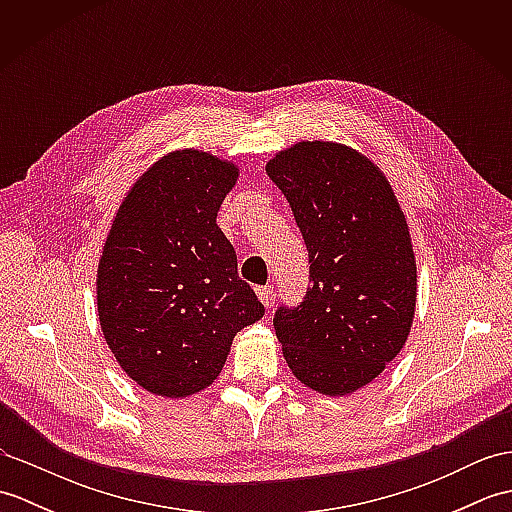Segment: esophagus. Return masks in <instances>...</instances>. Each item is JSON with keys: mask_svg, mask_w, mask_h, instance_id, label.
Listing matches in <instances>:
<instances>
[{"mask_svg": "<svg viewBox=\"0 0 512 512\" xmlns=\"http://www.w3.org/2000/svg\"><path fill=\"white\" fill-rule=\"evenodd\" d=\"M257 297H259V301L264 303V308H270V306H273V288H270V286L257 288Z\"/></svg>", "mask_w": 512, "mask_h": 512, "instance_id": "obj_1", "label": "esophagus"}]
</instances>
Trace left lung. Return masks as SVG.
<instances>
[{"label":"left lung","instance_id":"8db88e82","mask_svg":"<svg viewBox=\"0 0 512 512\" xmlns=\"http://www.w3.org/2000/svg\"><path fill=\"white\" fill-rule=\"evenodd\" d=\"M310 255L297 308L275 312L288 367L323 396H347L383 374L416 314V255L385 173L332 140H301L266 162Z\"/></svg>","mask_w":512,"mask_h":512}]
</instances>
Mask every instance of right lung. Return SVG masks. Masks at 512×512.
<instances>
[{
	"label": "right lung",
	"mask_w": 512,
	"mask_h": 512,
	"mask_svg": "<svg viewBox=\"0 0 512 512\" xmlns=\"http://www.w3.org/2000/svg\"><path fill=\"white\" fill-rule=\"evenodd\" d=\"M237 178L231 160L171 151L134 182L107 233L96 270L101 330L149 394L187 398L215 383L235 334L264 317L215 222Z\"/></svg>",
	"instance_id": "add662e5"
}]
</instances>
